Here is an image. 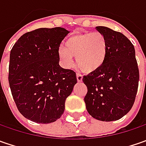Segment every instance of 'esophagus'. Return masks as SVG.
<instances>
[{
  "mask_svg": "<svg viewBox=\"0 0 146 146\" xmlns=\"http://www.w3.org/2000/svg\"><path fill=\"white\" fill-rule=\"evenodd\" d=\"M76 78H77V81L78 82H82V80H83V76L80 74H77Z\"/></svg>",
  "mask_w": 146,
  "mask_h": 146,
  "instance_id": "obj_1",
  "label": "esophagus"
}]
</instances>
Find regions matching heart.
<instances>
[{
    "mask_svg": "<svg viewBox=\"0 0 146 146\" xmlns=\"http://www.w3.org/2000/svg\"><path fill=\"white\" fill-rule=\"evenodd\" d=\"M108 53V40L101 32L87 31L77 33L65 41L64 48L58 49V57L66 67L72 65V57L76 64L87 74L100 70L106 62Z\"/></svg>",
    "mask_w": 146,
    "mask_h": 146,
    "instance_id": "heart-1",
    "label": "heart"
}]
</instances>
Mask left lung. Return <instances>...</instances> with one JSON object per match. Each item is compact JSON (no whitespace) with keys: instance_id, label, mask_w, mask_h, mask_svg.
<instances>
[{"instance_id":"1","label":"left lung","mask_w":146,"mask_h":146,"mask_svg":"<svg viewBox=\"0 0 146 146\" xmlns=\"http://www.w3.org/2000/svg\"><path fill=\"white\" fill-rule=\"evenodd\" d=\"M108 40V53L103 66L84 76L88 88L84 98L88 114L101 121H115L127 114L135 102L139 69L135 48L123 34L106 27H96Z\"/></svg>"}]
</instances>
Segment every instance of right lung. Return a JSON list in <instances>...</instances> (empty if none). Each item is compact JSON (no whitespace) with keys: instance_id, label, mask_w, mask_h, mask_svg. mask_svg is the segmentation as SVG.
Listing matches in <instances>:
<instances>
[{"instance_id":"right-lung-1","label":"right lung","mask_w":146,"mask_h":146,"mask_svg":"<svg viewBox=\"0 0 146 146\" xmlns=\"http://www.w3.org/2000/svg\"><path fill=\"white\" fill-rule=\"evenodd\" d=\"M70 31L39 28L23 34L10 51L9 84L19 112L39 123L62 116L65 102L77 83L74 70L59 66L58 49Z\"/></svg>"}]
</instances>
